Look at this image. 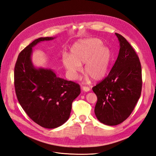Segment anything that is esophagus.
Listing matches in <instances>:
<instances>
[{"label": "esophagus", "instance_id": "esophagus-1", "mask_svg": "<svg viewBox=\"0 0 156 156\" xmlns=\"http://www.w3.org/2000/svg\"><path fill=\"white\" fill-rule=\"evenodd\" d=\"M82 89H83V90L84 92H88V91H90V90L88 87H85V86L83 87Z\"/></svg>", "mask_w": 156, "mask_h": 156}]
</instances>
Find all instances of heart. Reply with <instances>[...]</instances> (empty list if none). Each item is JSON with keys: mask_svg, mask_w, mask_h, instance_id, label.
<instances>
[{"mask_svg": "<svg viewBox=\"0 0 156 156\" xmlns=\"http://www.w3.org/2000/svg\"><path fill=\"white\" fill-rule=\"evenodd\" d=\"M111 60L109 49L95 37L75 42L70 49L69 55H65L62 57L63 64L71 79L77 78L82 71V64L85 63V79L88 80L90 77L94 81H100L105 77Z\"/></svg>", "mask_w": 156, "mask_h": 156, "instance_id": "1", "label": "heart"}]
</instances>
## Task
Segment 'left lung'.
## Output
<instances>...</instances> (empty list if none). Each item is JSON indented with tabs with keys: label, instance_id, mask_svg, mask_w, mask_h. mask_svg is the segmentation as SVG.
Masks as SVG:
<instances>
[{
	"label": "left lung",
	"instance_id": "left-lung-1",
	"mask_svg": "<svg viewBox=\"0 0 156 156\" xmlns=\"http://www.w3.org/2000/svg\"><path fill=\"white\" fill-rule=\"evenodd\" d=\"M115 34L120 43L119 56L108 76L92 88L98 98L95 115L107 126L120 124L129 116L140 96L143 83L137 55L123 36Z\"/></svg>",
	"mask_w": 156,
	"mask_h": 156
}]
</instances>
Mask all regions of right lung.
I'll return each instance as SVG.
<instances>
[{
    "label": "right lung",
    "mask_w": 156,
    "mask_h": 156,
    "mask_svg": "<svg viewBox=\"0 0 156 156\" xmlns=\"http://www.w3.org/2000/svg\"><path fill=\"white\" fill-rule=\"evenodd\" d=\"M55 37H39L18 56L14 68V85L19 103L30 119L40 126L53 129L70 115L73 101L81 93L79 84L58 77L53 69L36 68L32 48Z\"/></svg>",
    "instance_id": "right-lung-1"
}]
</instances>
